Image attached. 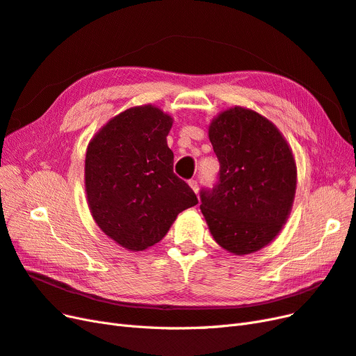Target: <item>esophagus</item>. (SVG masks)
I'll return each mask as SVG.
<instances>
[{
	"instance_id": "esophagus-1",
	"label": "esophagus",
	"mask_w": 356,
	"mask_h": 356,
	"mask_svg": "<svg viewBox=\"0 0 356 356\" xmlns=\"http://www.w3.org/2000/svg\"><path fill=\"white\" fill-rule=\"evenodd\" d=\"M189 186H191V189L195 192V193H198V181L197 180H189Z\"/></svg>"
}]
</instances>
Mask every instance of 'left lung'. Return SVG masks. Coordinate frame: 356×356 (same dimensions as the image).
<instances>
[{
  "label": "left lung",
  "instance_id": "8db88e82",
  "mask_svg": "<svg viewBox=\"0 0 356 356\" xmlns=\"http://www.w3.org/2000/svg\"><path fill=\"white\" fill-rule=\"evenodd\" d=\"M209 137L220 175L213 191H201L200 209L222 248L235 256L256 253L277 238L291 213V147L272 121L243 106L214 117Z\"/></svg>",
  "mask_w": 356,
  "mask_h": 356
}]
</instances>
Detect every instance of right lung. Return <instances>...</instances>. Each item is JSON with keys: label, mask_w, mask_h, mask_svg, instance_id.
I'll use <instances>...</instances> for the list:
<instances>
[{"label": "right lung", "mask_w": 356, "mask_h": 356, "mask_svg": "<svg viewBox=\"0 0 356 356\" xmlns=\"http://www.w3.org/2000/svg\"><path fill=\"white\" fill-rule=\"evenodd\" d=\"M173 118L154 105L133 106L111 118L87 146L84 181L100 231L130 251L161 241L197 195L173 173L167 136Z\"/></svg>", "instance_id": "obj_1"}]
</instances>
